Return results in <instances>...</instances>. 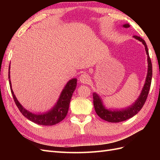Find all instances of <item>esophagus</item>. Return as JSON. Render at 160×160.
Returning <instances> with one entry per match:
<instances>
[{"label": "esophagus", "mask_w": 160, "mask_h": 160, "mask_svg": "<svg viewBox=\"0 0 160 160\" xmlns=\"http://www.w3.org/2000/svg\"><path fill=\"white\" fill-rule=\"evenodd\" d=\"M79 81L81 83L83 84L88 83L89 81V76L87 73H83L79 77Z\"/></svg>", "instance_id": "obj_1"}]
</instances>
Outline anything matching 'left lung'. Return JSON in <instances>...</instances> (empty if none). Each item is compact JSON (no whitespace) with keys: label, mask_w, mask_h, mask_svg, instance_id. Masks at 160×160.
I'll return each mask as SVG.
<instances>
[{"label":"left lung","mask_w":160,"mask_h":160,"mask_svg":"<svg viewBox=\"0 0 160 160\" xmlns=\"http://www.w3.org/2000/svg\"><path fill=\"white\" fill-rule=\"evenodd\" d=\"M123 28H129L130 25L126 23L122 25ZM135 39L142 42V44L145 47L146 54L148 56V72L146 81H145L144 85L142 88L138 98L135 101V102L127 108L123 109H108L105 106L103 100L101 99L99 95L95 92L93 93V105L96 113L99 115V117L103 119L105 121L111 123H118L123 121L127 120L129 118H132L134 115H136L139 111L141 110L145 102L147 99L149 91L150 89L152 78V64L151 59L149 58L148 49L146 42L143 39L138 36L134 35L133 37Z\"/></svg>","instance_id":"obj_1"}]
</instances>
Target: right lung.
<instances>
[{"label": "right lung", "instance_id": "add662e5", "mask_svg": "<svg viewBox=\"0 0 160 160\" xmlns=\"http://www.w3.org/2000/svg\"><path fill=\"white\" fill-rule=\"evenodd\" d=\"M11 65H9L8 68V79L9 84L11 93L13 97L14 102H15L17 108H18L21 113L27 118L28 120L31 121L35 123L41 125H55L63 119L68 113L69 103L71 99L72 98V93L76 89L77 87V79L73 78L70 79L67 82L63 89L62 90L59 99H58L54 106L49 111H45L43 113H35L31 111L26 109L23 106L19 103L17 100L15 95L14 94L13 90L12 89V84L11 81L10 75Z\"/></svg>", "mask_w": 160, "mask_h": 160}]
</instances>
